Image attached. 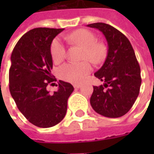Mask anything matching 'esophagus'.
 Here are the masks:
<instances>
[{"label": "esophagus", "instance_id": "obj_1", "mask_svg": "<svg viewBox=\"0 0 154 154\" xmlns=\"http://www.w3.org/2000/svg\"><path fill=\"white\" fill-rule=\"evenodd\" d=\"M74 88H80L82 87V85L81 84H74L73 85Z\"/></svg>", "mask_w": 154, "mask_h": 154}]
</instances>
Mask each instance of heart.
<instances>
[{"label":"heart","instance_id":"heart-1","mask_svg":"<svg viewBox=\"0 0 154 154\" xmlns=\"http://www.w3.org/2000/svg\"><path fill=\"white\" fill-rule=\"evenodd\" d=\"M65 39L71 44L79 45L83 48L82 60H89L92 63H99L106 56V48L97 43L96 35L88 29H77L70 35H66ZM50 55L55 63H59L66 57V47L61 38H55L50 44ZM91 71L88 62L78 63H67L58 68V76L67 82H81Z\"/></svg>","mask_w":154,"mask_h":154}]
</instances>
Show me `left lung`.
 <instances>
[{
	"label": "left lung",
	"mask_w": 154,
	"mask_h": 154,
	"mask_svg": "<svg viewBox=\"0 0 154 154\" xmlns=\"http://www.w3.org/2000/svg\"><path fill=\"white\" fill-rule=\"evenodd\" d=\"M87 26L102 32L108 44L106 59L94 74L104 84L93 87L91 106L101 116L121 117L135 102L142 82L134 51L125 35L113 26L105 23Z\"/></svg>",
	"instance_id": "left-lung-1"
}]
</instances>
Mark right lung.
Segmentation results:
<instances>
[{"label": "right lung", "mask_w": 154, "mask_h": 154, "mask_svg": "<svg viewBox=\"0 0 154 154\" xmlns=\"http://www.w3.org/2000/svg\"><path fill=\"white\" fill-rule=\"evenodd\" d=\"M63 29L35 28L20 38L12 51L9 88L19 110L29 122L49 128L61 122L67 113V99L74 88L59 80L54 93L47 91L56 78L51 74L52 41Z\"/></svg>", "instance_id": "add662e5"}]
</instances>
